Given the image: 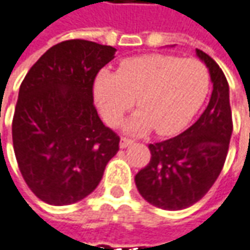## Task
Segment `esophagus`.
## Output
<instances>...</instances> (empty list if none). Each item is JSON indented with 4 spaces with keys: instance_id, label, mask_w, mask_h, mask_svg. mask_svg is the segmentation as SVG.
I'll return each instance as SVG.
<instances>
[{
    "instance_id": "34e87169",
    "label": "esophagus",
    "mask_w": 250,
    "mask_h": 250,
    "mask_svg": "<svg viewBox=\"0 0 250 250\" xmlns=\"http://www.w3.org/2000/svg\"><path fill=\"white\" fill-rule=\"evenodd\" d=\"M133 144V140L131 138H125L123 137L122 140H120V148H127V146H130Z\"/></svg>"
}]
</instances>
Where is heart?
<instances>
[{
    "instance_id": "obj_1",
    "label": "heart",
    "mask_w": 250,
    "mask_h": 250,
    "mask_svg": "<svg viewBox=\"0 0 250 250\" xmlns=\"http://www.w3.org/2000/svg\"><path fill=\"white\" fill-rule=\"evenodd\" d=\"M211 83L207 65L197 59L146 54L125 59L117 72L102 71L93 83L95 101L110 125L134 104L141 109L127 123L131 133L155 128L158 134L180 131L200 109Z\"/></svg>"
}]
</instances>
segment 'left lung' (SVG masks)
I'll return each instance as SVG.
<instances>
[{"label": "left lung", "instance_id": "8db88e82", "mask_svg": "<svg viewBox=\"0 0 250 250\" xmlns=\"http://www.w3.org/2000/svg\"><path fill=\"white\" fill-rule=\"evenodd\" d=\"M196 53L210 71V102L182 134L149 144L151 159L136 175L138 193L164 210L188 208L206 196L223 170L232 134L228 81L208 54Z\"/></svg>", "mask_w": 250, "mask_h": 250}]
</instances>
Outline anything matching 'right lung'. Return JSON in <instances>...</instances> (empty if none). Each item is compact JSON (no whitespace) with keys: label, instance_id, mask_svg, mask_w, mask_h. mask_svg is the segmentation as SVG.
<instances>
[{"label":"right lung","instance_id":"right-lung-1","mask_svg":"<svg viewBox=\"0 0 250 250\" xmlns=\"http://www.w3.org/2000/svg\"><path fill=\"white\" fill-rule=\"evenodd\" d=\"M116 49L72 39L50 47L21 83L12 120L18 167L39 199L67 206L91 194L120 137L93 104L98 72Z\"/></svg>","mask_w":250,"mask_h":250}]
</instances>
